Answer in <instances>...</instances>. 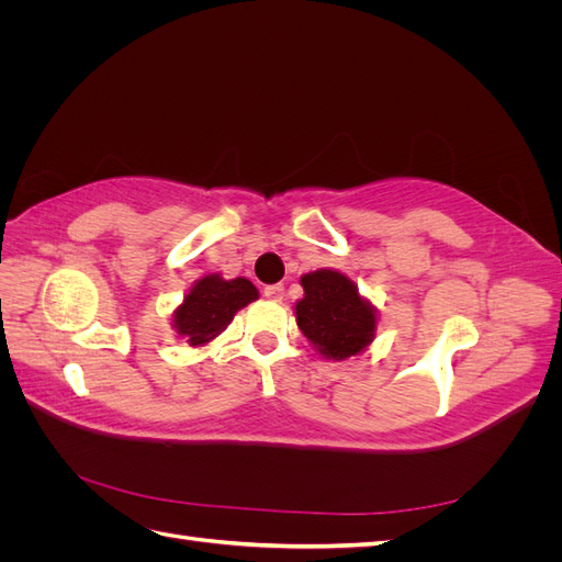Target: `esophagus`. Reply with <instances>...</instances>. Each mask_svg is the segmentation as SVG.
Wrapping results in <instances>:
<instances>
[{
	"mask_svg": "<svg viewBox=\"0 0 562 562\" xmlns=\"http://www.w3.org/2000/svg\"><path fill=\"white\" fill-rule=\"evenodd\" d=\"M283 285L281 283H274V285H267L265 288V297H269V300H274V302H281L283 300Z\"/></svg>",
	"mask_w": 562,
	"mask_h": 562,
	"instance_id": "1",
	"label": "esophagus"
}]
</instances>
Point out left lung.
<instances>
[{
  "mask_svg": "<svg viewBox=\"0 0 562 562\" xmlns=\"http://www.w3.org/2000/svg\"><path fill=\"white\" fill-rule=\"evenodd\" d=\"M300 283L304 297L295 304L297 326L318 353L345 361L372 342L378 314L351 279L335 269H316Z\"/></svg>",
  "mask_w": 562,
  "mask_h": 562,
  "instance_id": "8db88e82",
  "label": "left lung"
}]
</instances>
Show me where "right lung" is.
I'll return each instance as SVG.
<instances>
[{"instance_id": "add662e5", "label": "right lung", "mask_w": 562, "mask_h": 562, "mask_svg": "<svg viewBox=\"0 0 562 562\" xmlns=\"http://www.w3.org/2000/svg\"><path fill=\"white\" fill-rule=\"evenodd\" d=\"M258 300V288L239 277L225 281L220 274L199 279L173 314V328L190 347H201L223 333L234 314Z\"/></svg>"}]
</instances>
